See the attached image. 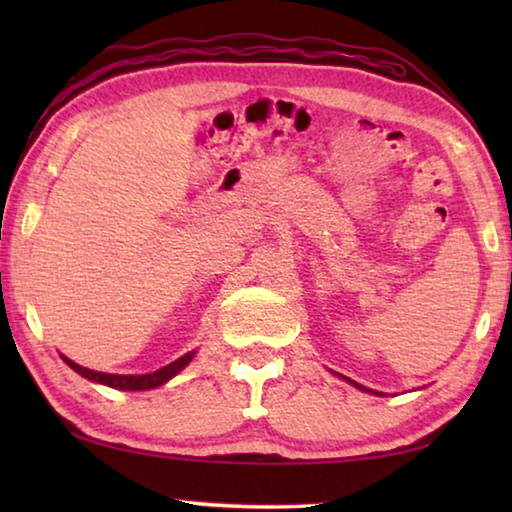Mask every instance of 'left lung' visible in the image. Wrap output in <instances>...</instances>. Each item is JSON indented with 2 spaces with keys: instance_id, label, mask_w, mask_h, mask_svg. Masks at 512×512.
<instances>
[{
  "instance_id": "1",
  "label": "left lung",
  "mask_w": 512,
  "mask_h": 512,
  "mask_svg": "<svg viewBox=\"0 0 512 512\" xmlns=\"http://www.w3.org/2000/svg\"><path fill=\"white\" fill-rule=\"evenodd\" d=\"M341 379H345L348 381V384H352L354 388H359V391H363V393H375V395H384V393H377V391H370V388H366V386H361V384H357V381H352V379H348V377H343V375H339Z\"/></svg>"
}]
</instances>
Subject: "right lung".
Here are the masks:
<instances>
[{
    "label": "right lung",
    "instance_id": "add662e5",
    "mask_svg": "<svg viewBox=\"0 0 512 512\" xmlns=\"http://www.w3.org/2000/svg\"><path fill=\"white\" fill-rule=\"evenodd\" d=\"M60 357H63V361L74 372H79L81 377L94 381V384L117 388V391H151V388H158L162 384H167L171 377H176L180 370L189 366V361L196 357V352H187L180 359L171 361L169 366H164V368L155 370V372H146V375H112V372H99V370L83 368V366H79V363H74L72 359H67L65 354H60Z\"/></svg>",
    "mask_w": 512,
    "mask_h": 512
}]
</instances>
